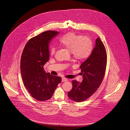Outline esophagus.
I'll return each instance as SVG.
<instances>
[{
    "label": "esophagus",
    "instance_id": "esophagus-1",
    "mask_svg": "<svg viewBox=\"0 0 130 130\" xmlns=\"http://www.w3.org/2000/svg\"><path fill=\"white\" fill-rule=\"evenodd\" d=\"M68 81V79H67L66 78H65V77H62V82H66V81Z\"/></svg>",
    "mask_w": 130,
    "mask_h": 130
}]
</instances>
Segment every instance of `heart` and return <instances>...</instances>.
Instances as JSON below:
<instances>
[{"label": "heart", "instance_id": "heart-1", "mask_svg": "<svg viewBox=\"0 0 130 130\" xmlns=\"http://www.w3.org/2000/svg\"><path fill=\"white\" fill-rule=\"evenodd\" d=\"M60 42L63 47L68 50L74 58L78 60L86 59L91 55L93 50V44L88 38L74 32H68L60 39ZM56 48L51 49V54L54 55Z\"/></svg>", "mask_w": 130, "mask_h": 130}]
</instances>
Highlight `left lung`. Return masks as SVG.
<instances>
[{"label":"left lung","mask_w":130,"mask_h":130,"mask_svg":"<svg viewBox=\"0 0 130 130\" xmlns=\"http://www.w3.org/2000/svg\"><path fill=\"white\" fill-rule=\"evenodd\" d=\"M107 53L105 46L99 37L91 55L81 64V82L73 81V88L68 93L69 99L80 102L91 97L99 88L105 75Z\"/></svg>","instance_id":"1"}]
</instances>
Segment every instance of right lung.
Masks as SVG:
<instances>
[{
    "label": "right lung",
    "mask_w": 130,
    "mask_h": 130,
    "mask_svg": "<svg viewBox=\"0 0 130 130\" xmlns=\"http://www.w3.org/2000/svg\"><path fill=\"white\" fill-rule=\"evenodd\" d=\"M58 31H48L32 37L25 45L20 62L24 86L31 96L38 101L50 99L61 77L46 73L44 65L49 59V43Z\"/></svg>",
    "instance_id": "obj_1"
}]
</instances>
